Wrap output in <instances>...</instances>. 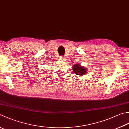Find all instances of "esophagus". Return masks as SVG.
Returning a JSON list of instances; mask_svg holds the SVG:
<instances>
[{
	"instance_id": "1",
	"label": "esophagus",
	"mask_w": 129,
	"mask_h": 129,
	"mask_svg": "<svg viewBox=\"0 0 129 129\" xmlns=\"http://www.w3.org/2000/svg\"><path fill=\"white\" fill-rule=\"evenodd\" d=\"M65 57H64V56H61V57H60V60H65Z\"/></svg>"
}]
</instances>
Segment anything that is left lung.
<instances>
[{"label": "left lung", "instance_id": "obj_1", "mask_svg": "<svg viewBox=\"0 0 129 129\" xmlns=\"http://www.w3.org/2000/svg\"><path fill=\"white\" fill-rule=\"evenodd\" d=\"M73 68V72L78 75H84L87 72L86 68L79 64H75Z\"/></svg>", "mask_w": 129, "mask_h": 129}]
</instances>
